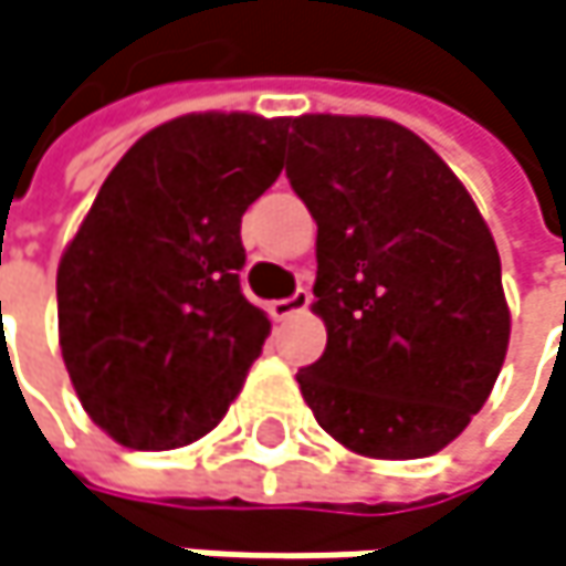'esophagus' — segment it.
<instances>
[{
	"mask_svg": "<svg viewBox=\"0 0 566 566\" xmlns=\"http://www.w3.org/2000/svg\"><path fill=\"white\" fill-rule=\"evenodd\" d=\"M310 290H296L293 296H286V300H273L270 306H266V313L270 318H276V322H283V318L296 316V313H303L306 306H310Z\"/></svg>",
	"mask_w": 566,
	"mask_h": 566,
	"instance_id": "34e87169",
	"label": "esophagus"
}]
</instances>
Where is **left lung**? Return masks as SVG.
Instances as JSON below:
<instances>
[{"mask_svg":"<svg viewBox=\"0 0 566 566\" xmlns=\"http://www.w3.org/2000/svg\"><path fill=\"white\" fill-rule=\"evenodd\" d=\"M286 178L316 218L328 342L296 375L318 427L358 457L440 453L509 352L502 260L453 169L381 116L290 119Z\"/></svg>","mask_w":566,"mask_h":566,"instance_id":"8db88e82","label":"left lung"}]
</instances>
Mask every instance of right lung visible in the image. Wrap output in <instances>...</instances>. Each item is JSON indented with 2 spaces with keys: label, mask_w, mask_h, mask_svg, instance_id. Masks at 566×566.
Returning a JSON list of instances; mask_svg holds the SVG:
<instances>
[{
  "label": "right lung",
  "mask_w": 566,
  "mask_h": 566,
  "mask_svg": "<svg viewBox=\"0 0 566 566\" xmlns=\"http://www.w3.org/2000/svg\"><path fill=\"white\" fill-rule=\"evenodd\" d=\"M286 129V116L253 113H188L149 129L64 250V368L116 443H195L244 385L270 318L241 293V218L280 176Z\"/></svg>",
  "instance_id": "obj_1"
}]
</instances>
